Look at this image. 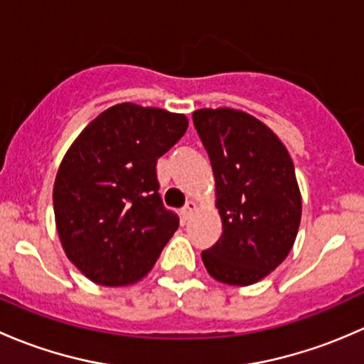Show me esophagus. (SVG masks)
<instances>
[{
	"instance_id": "obj_1",
	"label": "esophagus",
	"mask_w": 364,
	"mask_h": 364,
	"mask_svg": "<svg viewBox=\"0 0 364 364\" xmlns=\"http://www.w3.org/2000/svg\"><path fill=\"white\" fill-rule=\"evenodd\" d=\"M196 209H197L196 203H192V200H190V203H186L185 208L181 209V216H183V220H188L190 216H192L193 213H196Z\"/></svg>"
}]
</instances>
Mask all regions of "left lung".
<instances>
[{"label": "left lung", "mask_w": 364, "mask_h": 364, "mask_svg": "<svg viewBox=\"0 0 364 364\" xmlns=\"http://www.w3.org/2000/svg\"><path fill=\"white\" fill-rule=\"evenodd\" d=\"M216 185L223 232L203 252L215 280L252 285L277 269L294 245L301 193L287 148L262 121L236 109L192 114Z\"/></svg>", "instance_id": "obj_1"}]
</instances>
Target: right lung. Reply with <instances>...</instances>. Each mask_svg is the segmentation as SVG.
Masks as SVG:
<instances>
[{
  "label": "right lung",
  "mask_w": 364,
  "mask_h": 364,
  "mask_svg": "<svg viewBox=\"0 0 364 364\" xmlns=\"http://www.w3.org/2000/svg\"><path fill=\"white\" fill-rule=\"evenodd\" d=\"M186 128L185 114L127 102L70 146L54 181V216L65 253L91 282L123 287L155 266L179 227L161 203L156 160Z\"/></svg>",
  "instance_id": "right-lung-1"
}]
</instances>
